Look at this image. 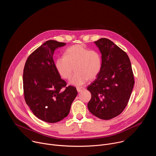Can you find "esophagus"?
Masks as SVG:
<instances>
[{
  "instance_id": "1",
  "label": "esophagus",
  "mask_w": 156,
  "mask_h": 156,
  "mask_svg": "<svg viewBox=\"0 0 156 156\" xmlns=\"http://www.w3.org/2000/svg\"><path fill=\"white\" fill-rule=\"evenodd\" d=\"M76 90H77L78 92L80 93V92H81L82 91H84L85 89L83 87H76Z\"/></svg>"
}]
</instances>
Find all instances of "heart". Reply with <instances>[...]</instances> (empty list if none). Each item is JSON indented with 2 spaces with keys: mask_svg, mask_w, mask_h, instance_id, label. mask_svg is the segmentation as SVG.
<instances>
[{
  "mask_svg": "<svg viewBox=\"0 0 156 156\" xmlns=\"http://www.w3.org/2000/svg\"><path fill=\"white\" fill-rule=\"evenodd\" d=\"M55 66L65 79H69L75 69L76 72L70 83L81 86L99 75L102 69V57L96 50H90L84 44H75L65 50L64 57L56 58Z\"/></svg>",
  "mask_w": 156,
  "mask_h": 156,
  "instance_id": "1",
  "label": "heart"
}]
</instances>
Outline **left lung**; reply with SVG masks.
I'll use <instances>...</instances> for the list:
<instances>
[{"label": "left lung", "instance_id": "left-lung-1", "mask_svg": "<svg viewBox=\"0 0 156 156\" xmlns=\"http://www.w3.org/2000/svg\"><path fill=\"white\" fill-rule=\"evenodd\" d=\"M94 42L102 54V69L87 87L91 94L87 108L96 117L110 120L120 115L127 105L134 75L128 55L112 41L101 38Z\"/></svg>", "mask_w": 156, "mask_h": 156}]
</instances>
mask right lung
I'll use <instances>...</instances> for the list:
<instances>
[{
    "label": "right lung",
    "mask_w": 156,
    "mask_h": 156,
    "mask_svg": "<svg viewBox=\"0 0 156 156\" xmlns=\"http://www.w3.org/2000/svg\"><path fill=\"white\" fill-rule=\"evenodd\" d=\"M65 44L47 41L29 55L23 70L26 103L36 117L48 123L58 122L67 116L78 94L75 87L66 86L55 66L54 51Z\"/></svg>",
    "instance_id": "obj_1"
}]
</instances>
